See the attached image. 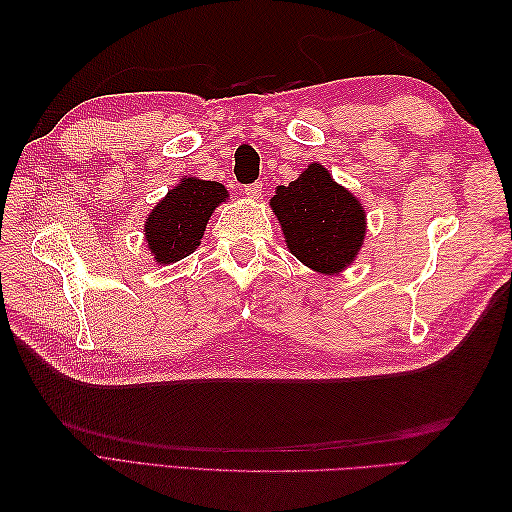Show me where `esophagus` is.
<instances>
[{
  "label": "esophagus",
  "mask_w": 512,
  "mask_h": 512,
  "mask_svg": "<svg viewBox=\"0 0 512 512\" xmlns=\"http://www.w3.org/2000/svg\"><path fill=\"white\" fill-rule=\"evenodd\" d=\"M244 193L248 195L250 200H259V195H262V184H257V182L250 184V187L244 189Z\"/></svg>",
  "instance_id": "1"
}]
</instances>
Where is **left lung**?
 Listing matches in <instances>:
<instances>
[{"mask_svg": "<svg viewBox=\"0 0 512 512\" xmlns=\"http://www.w3.org/2000/svg\"><path fill=\"white\" fill-rule=\"evenodd\" d=\"M270 209L290 253L314 273L339 275L361 253L367 233L363 204L321 162H310L288 187H277Z\"/></svg>", "mask_w": 512, "mask_h": 512, "instance_id": "obj_1", "label": "left lung"}]
</instances>
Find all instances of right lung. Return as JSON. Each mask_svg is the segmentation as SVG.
<instances>
[{"instance_id":"add662e5","label":"right lung","mask_w":512,"mask_h":512,"mask_svg":"<svg viewBox=\"0 0 512 512\" xmlns=\"http://www.w3.org/2000/svg\"><path fill=\"white\" fill-rule=\"evenodd\" d=\"M226 187L215 180L182 176L145 220V244L158 266L176 264L200 246L213 211L226 202Z\"/></svg>"}]
</instances>
